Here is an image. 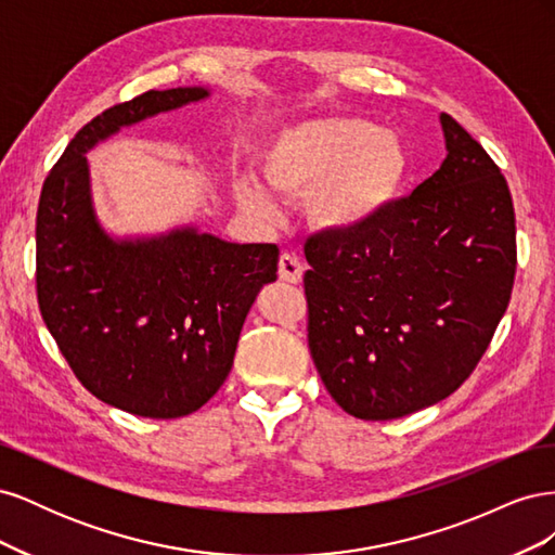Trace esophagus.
<instances>
[{
    "label": "esophagus",
    "mask_w": 555,
    "mask_h": 555,
    "mask_svg": "<svg viewBox=\"0 0 555 555\" xmlns=\"http://www.w3.org/2000/svg\"><path fill=\"white\" fill-rule=\"evenodd\" d=\"M304 271H306V268H304V263H300V259L296 255H292V251H282L280 261H278V275H280V280L298 284L300 278H304Z\"/></svg>",
    "instance_id": "34e87169"
}]
</instances>
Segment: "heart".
Here are the masks:
<instances>
[{"instance_id":"b5f03b06","label":"heart","mask_w":555,"mask_h":555,"mask_svg":"<svg viewBox=\"0 0 555 555\" xmlns=\"http://www.w3.org/2000/svg\"><path fill=\"white\" fill-rule=\"evenodd\" d=\"M266 190L304 204L324 231H354L391 206L408 176V150L398 133L363 117H324L275 133L259 155ZM238 204L257 217L275 206L259 184H236Z\"/></svg>"}]
</instances>
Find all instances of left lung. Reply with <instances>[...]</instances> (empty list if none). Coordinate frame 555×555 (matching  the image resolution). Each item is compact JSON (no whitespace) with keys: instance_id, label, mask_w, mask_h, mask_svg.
<instances>
[{"instance_id":"1","label":"left lung","mask_w":555,"mask_h":555,"mask_svg":"<svg viewBox=\"0 0 555 555\" xmlns=\"http://www.w3.org/2000/svg\"><path fill=\"white\" fill-rule=\"evenodd\" d=\"M440 120L438 171L371 224L306 241L310 354L331 398L365 422L456 391L512 298L509 184L451 115Z\"/></svg>"}]
</instances>
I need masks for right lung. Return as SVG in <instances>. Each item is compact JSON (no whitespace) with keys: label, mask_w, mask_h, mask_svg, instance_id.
I'll return each mask as SVG.
<instances>
[{"label":"right lung","mask_w":555,"mask_h":555,"mask_svg":"<svg viewBox=\"0 0 555 555\" xmlns=\"http://www.w3.org/2000/svg\"><path fill=\"white\" fill-rule=\"evenodd\" d=\"M150 90L82 127L50 169L37 210V298L78 382L147 418L204 408L231 373L245 317L278 280L271 243H227L196 229L115 243L99 227L86 153L125 125L206 99Z\"/></svg>","instance_id":"right-lung-1"}]
</instances>
